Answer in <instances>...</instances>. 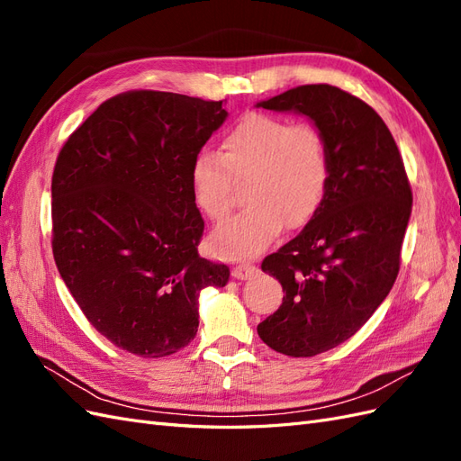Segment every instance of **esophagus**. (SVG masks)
Wrapping results in <instances>:
<instances>
[{
	"label": "esophagus",
	"instance_id": "34e87169",
	"mask_svg": "<svg viewBox=\"0 0 461 461\" xmlns=\"http://www.w3.org/2000/svg\"><path fill=\"white\" fill-rule=\"evenodd\" d=\"M259 273V269L256 267L254 263H239L234 267V271H232V275H234V278H239V281H248V278H252V276H256Z\"/></svg>",
	"mask_w": 461,
	"mask_h": 461
}]
</instances>
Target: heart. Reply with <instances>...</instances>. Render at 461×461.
<instances>
[{
    "mask_svg": "<svg viewBox=\"0 0 461 461\" xmlns=\"http://www.w3.org/2000/svg\"><path fill=\"white\" fill-rule=\"evenodd\" d=\"M222 153L202 149L192 161V194L202 213L225 219L232 178L249 176L244 212L217 227L209 246L221 258L261 254L285 229L315 217L330 186L332 159L325 134L313 124L249 111L225 134Z\"/></svg>",
    "mask_w": 461,
    "mask_h": 461,
    "instance_id": "b5f03b06",
    "label": "heart"
}]
</instances>
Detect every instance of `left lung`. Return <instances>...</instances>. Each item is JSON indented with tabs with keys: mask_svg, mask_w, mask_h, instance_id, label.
Masks as SVG:
<instances>
[{
	"mask_svg": "<svg viewBox=\"0 0 461 461\" xmlns=\"http://www.w3.org/2000/svg\"><path fill=\"white\" fill-rule=\"evenodd\" d=\"M258 107L305 115L330 149L323 205L296 239L261 263L286 296L258 325L259 339L285 356L312 357L354 337L388 296L413 196L393 134L359 97L305 85Z\"/></svg>",
	"mask_w": 461,
	"mask_h": 461,
	"instance_id": "obj_1",
	"label": "left lung"
}]
</instances>
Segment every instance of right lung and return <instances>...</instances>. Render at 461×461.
<instances>
[{
  "label": "right lung",
  "mask_w": 461,
  "mask_h": 461,
  "mask_svg": "<svg viewBox=\"0 0 461 461\" xmlns=\"http://www.w3.org/2000/svg\"><path fill=\"white\" fill-rule=\"evenodd\" d=\"M222 102L134 90L68 136L51 178L53 258L94 329L121 350L165 357L194 340L198 298L229 267L198 254L190 169L227 119Z\"/></svg>",
  "instance_id": "1"
}]
</instances>
